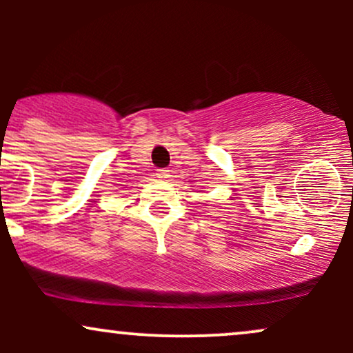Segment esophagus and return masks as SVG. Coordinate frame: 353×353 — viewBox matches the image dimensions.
Masks as SVG:
<instances>
[{"label":"esophagus","mask_w":353,"mask_h":353,"mask_svg":"<svg viewBox=\"0 0 353 353\" xmlns=\"http://www.w3.org/2000/svg\"><path fill=\"white\" fill-rule=\"evenodd\" d=\"M156 176H157V179H161V181L171 179V172H169L168 169H159V171L156 172Z\"/></svg>","instance_id":"esophagus-1"}]
</instances>
